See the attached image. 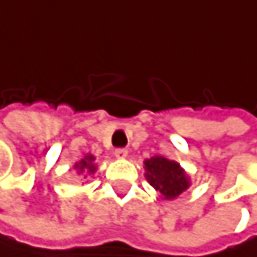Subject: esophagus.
Returning a JSON list of instances; mask_svg holds the SVG:
<instances>
[{
  "mask_svg": "<svg viewBox=\"0 0 257 257\" xmlns=\"http://www.w3.org/2000/svg\"><path fill=\"white\" fill-rule=\"evenodd\" d=\"M114 156H116L118 159H125L128 156V152L125 149H116L114 150Z\"/></svg>",
  "mask_w": 257,
  "mask_h": 257,
  "instance_id": "1",
  "label": "esophagus"
}]
</instances>
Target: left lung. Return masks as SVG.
Here are the masks:
<instances>
[{"label": "left lung", "mask_w": 257, "mask_h": 257, "mask_svg": "<svg viewBox=\"0 0 257 257\" xmlns=\"http://www.w3.org/2000/svg\"><path fill=\"white\" fill-rule=\"evenodd\" d=\"M144 170L147 182L165 201L176 199L191 185L190 176L181 167V164L164 156L156 155L150 159H146Z\"/></svg>", "instance_id": "obj_1"}]
</instances>
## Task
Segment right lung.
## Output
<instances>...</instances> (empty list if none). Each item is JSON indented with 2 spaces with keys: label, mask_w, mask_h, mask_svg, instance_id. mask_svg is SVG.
<instances>
[{
  "label": "right lung",
  "mask_w": 257,
  "mask_h": 257,
  "mask_svg": "<svg viewBox=\"0 0 257 257\" xmlns=\"http://www.w3.org/2000/svg\"><path fill=\"white\" fill-rule=\"evenodd\" d=\"M95 161H96V158L92 153H87V155H84L82 159H79V161H76L73 164V169H75V172L78 175L87 178L88 175H95V172L98 169V165H96Z\"/></svg>",
  "instance_id": "add662e5"
}]
</instances>
